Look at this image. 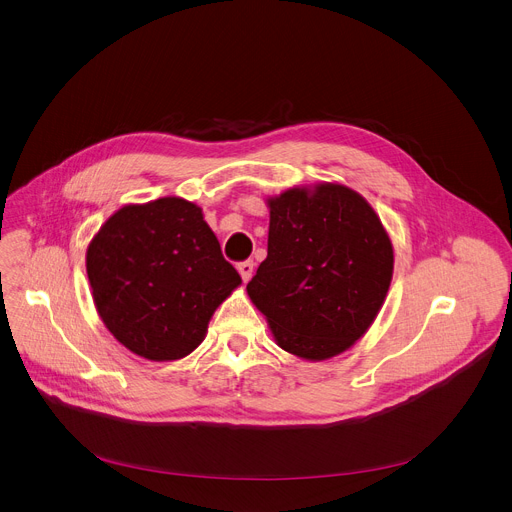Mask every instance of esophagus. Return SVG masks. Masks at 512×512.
Wrapping results in <instances>:
<instances>
[{
	"mask_svg": "<svg viewBox=\"0 0 512 512\" xmlns=\"http://www.w3.org/2000/svg\"><path fill=\"white\" fill-rule=\"evenodd\" d=\"M237 269H239V273H241V277H243V281H249L251 279V275H253V269H255V263L251 261V259H247V261H241L239 265H237Z\"/></svg>",
	"mask_w": 512,
	"mask_h": 512,
	"instance_id": "34e87169",
	"label": "esophagus"
}]
</instances>
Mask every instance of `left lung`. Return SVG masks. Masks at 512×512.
Returning a JSON list of instances; mask_svg holds the SVG:
<instances>
[{
  "label": "left lung",
  "instance_id": "8db88e82",
  "mask_svg": "<svg viewBox=\"0 0 512 512\" xmlns=\"http://www.w3.org/2000/svg\"><path fill=\"white\" fill-rule=\"evenodd\" d=\"M269 208L267 259L247 294L283 350L308 360L336 356L385 302L389 235L371 204L340 184L287 190Z\"/></svg>",
  "mask_w": 512,
  "mask_h": 512
}]
</instances>
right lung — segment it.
<instances>
[{"label": "right lung", "instance_id": "1", "mask_svg": "<svg viewBox=\"0 0 512 512\" xmlns=\"http://www.w3.org/2000/svg\"><path fill=\"white\" fill-rule=\"evenodd\" d=\"M87 275L109 332L148 360L190 354L241 283L202 210L174 196L117 210L89 245Z\"/></svg>", "mask_w": 512, "mask_h": 512}]
</instances>
